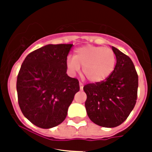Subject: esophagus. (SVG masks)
Returning a JSON list of instances; mask_svg holds the SVG:
<instances>
[{
	"label": "esophagus",
	"instance_id": "34e87169",
	"mask_svg": "<svg viewBox=\"0 0 152 152\" xmlns=\"http://www.w3.org/2000/svg\"><path fill=\"white\" fill-rule=\"evenodd\" d=\"M80 89L82 90L83 88V83H82V82H80Z\"/></svg>",
	"mask_w": 152,
	"mask_h": 152
}]
</instances>
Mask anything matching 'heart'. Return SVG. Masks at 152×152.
Here are the masks:
<instances>
[{
    "label": "heart",
    "instance_id": "heart-1",
    "mask_svg": "<svg viewBox=\"0 0 152 152\" xmlns=\"http://www.w3.org/2000/svg\"><path fill=\"white\" fill-rule=\"evenodd\" d=\"M116 55L108 47L87 45L75 51L73 57H69L66 67L72 74L80 71L88 81L99 83L105 80L114 70Z\"/></svg>",
    "mask_w": 152,
    "mask_h": 152
}]
</instances>
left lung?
I'll return each mask as SVG.
<instances>
[{
  "label": "left lung",
  "instance_id": "8db88e82",
  "mask_svg": "<svg viewBox=\"0 0 152 152\" xmlns=\"http://www.w3.org/2000/svg\"><path fill=\"white\" fill-rule=\"evenodd\" d=\"M116 55L115 68L105 80L83 87L85 107L91 121L106 128L117 127L133 110L137 99L138 75L132 60L112 46Z\"/></svg>",
  "mask_w": 152,
  "mask_h": 152
}]
</instances>
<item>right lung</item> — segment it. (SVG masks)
<instances>
[{
	"label": "right lung",
	"instance_id": "1",
	"mask_svg": "<svg viewBox=\"0 0 152 152\" xmlns=\"http://www.w3.org/2000/svg\"><path fill=\"white\" fill-rule=\"evenodd\" d=\"M72 44L46 45L30 53L17 76L18 102L26 118L42 129L65 119L80 91L79 81L67 75L66 61Z\"/></svg>",
	"mask_w": 152,
	"mask_h": 152
}]
</instances>
